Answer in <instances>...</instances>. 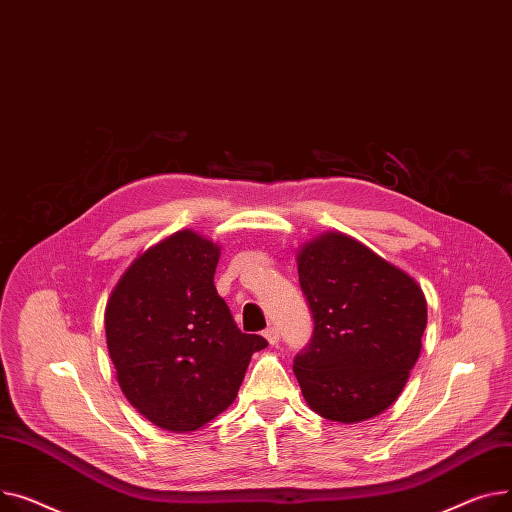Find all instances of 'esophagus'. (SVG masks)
Here are the masks:
<instances>
[{
  "instance_id": "obj_1",
  "label": "esophagus",
  "mask_w": 512,
  "mask_h": 512,
  "mask_svg": "<svg viewBox=\"0 0 512 512\" xmlns=\"http://www.w3.org/2000/svg\"><path fill=\"white\" fill-rule=\"evenodd\" d=\"M264 337H266V341H268L270 345H277V343H279V328H277V326H268V328L264 330Z\"/></svg>"
}]
</instances>
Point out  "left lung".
Instances as JSON below:
<instances>
[{"label":"left lung","instance_id":"1","mask_svg":"<svg viewBox=\"0 0 512 512\" xmlns=\"http://www.w3.org/2000/svg\"><path fill=\"white\" fill-rule=\"evenodd\" d=\"M297 275L314 318L310 345L293 362L306 403L341 424L380 415L399 399L422 351V287L339 231L299 248Z\"/></svg>","mask_w":512,"mask_h":512}]
</instances>
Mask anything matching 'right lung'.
Here are the masks:
<instances>
[{
  "label": "right lung",
  "instance_id": "add662e5",
  "mask_svg": "<svg viewBox=\"0 0 512 512\" xmlns=\"http://www.w3.org/2000/svg\"><path fill=\"white\" fill-rule=\"evenodd\" d=\"M221 248L177 231L140 254L113 287L105 335L117 382L148 422L194 432L237 397L252 353L268 343L237 328L217 293Z\"/></svg>",
  "mask_w": 512,
  "mask_h": 512
}]
</instances>
